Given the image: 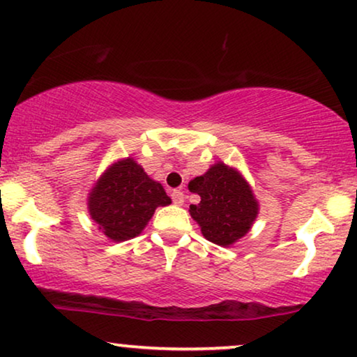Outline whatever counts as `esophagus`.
Instances as JSON below:
<instances>
[{
    "mask_svg": "<svg viewBox=\"0 0 357 357\" xmlns=\"http://www.w3.org/2000/svg\"><path fill=\"white\" fill-rule=\"evenodd\" d=\"M170 197H172V202L175 204H178V206H182L183 202H185V195H183L182 190H174Z\"/></svg>",
    "mask_w": 357,
    "mask_h": 357,
    "instance_id": "1",
    "label": "esophagus"
}]
</instances>
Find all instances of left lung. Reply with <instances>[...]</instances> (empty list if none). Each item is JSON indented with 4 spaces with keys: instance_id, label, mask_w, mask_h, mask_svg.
Here are the masks:
<instances>
[{
    "instance_id": "obj_1",
    "label": "left lung",
    "mask_w": 357,
    "mask_h": 357,
    "mask_svg": "<svg viewBox=\"0 0 357 357\" xmlns=\"http://www.w3.org/2000/svg\"><path fill=\"white\" fill-rule=\"evenodd\" d=\"M188 188L202 197V202L190 206V214L209 242L231 245L245 236L255 221L258 203L250 187L237 170L222 162L193 178Z\"/></svg>"
}]
</instances>
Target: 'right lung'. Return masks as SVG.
<instances>
[{
  "mask_svg": "<svg viewBox=\"0 0 357 357\" xmlns=\"http://www.w3.org/2000/svg\"><path fill=\"white\" fill-rule=\"evenodd\" d=\"M169 203L162 185L133 159H125L112 165L92 190L89 213L107 237L123 242L143 231L155 208Z\"/></svg>",
  "mask_w": 357,
  "mask_h": 357,
  "instance_id": "right-lung-1",
  "label": "right lung"
}]
</instances>
